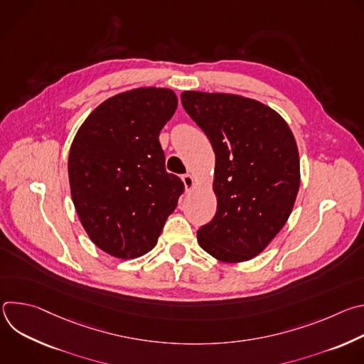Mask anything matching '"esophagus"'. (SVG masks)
Masks as SVG:
<instances>
[{
    "instance_id": "esophagus-1",
    "label": "esophagus",
    "mask_w": 364,
    "mask_h": 364,
    "mask_svg": "<svg viewBox=\"0 0 364 364\" xmlns=\"http://www.w3.org/2000/svg\"><path fill=\"white\" fill-rule=\"evenodd\" d=\"M183 183H184V187H186V190H187V191L196 187V178H194L191 174H186V176H183Z\"/></svg>"
}]
</instances>
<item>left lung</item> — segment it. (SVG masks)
I'll return each instance as SVG.
<instances>
[{
  "label": "left lung",
  "instance_id": "1",
  "mask_svg": "<svg viewBox=\"0 0 364 364\" xmlns=\"http://www.w3.org/2000/svg\"><path fill=\"white\" fill-rule=\"evenodd\" d=\"M181 103L209 138L218 212L197 242L218 261L246 262L285 226L301 183L291 128L272 108L235 93L186 90Z\"/></svg>",
  "mask_w": 364,
  "mask_h": 364
}]
</instances>
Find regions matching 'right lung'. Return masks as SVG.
Segmentation results:
<instances>
[{
  "label": "right lung",
  "mask_w": 364,
  "mask_h": 364,
  "mask_svg": "<svg viewBox=\"0 0 364 364\" xmlns=\"http://www.w3.org/2000/svg\"><path fill=\"white\" fill-rule=\"evenodd\" d=\"M178 105L174 90L136 87L96 107L69 151V184L89 239L105 253L134 259L159 242L184 191L166 171L159 135Z\"/></svg>",
  "instance_id": "right-lung-1"
}]
</instances>
